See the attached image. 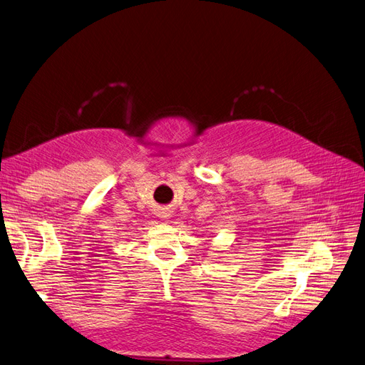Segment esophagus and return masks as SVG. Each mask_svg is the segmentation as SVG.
<instances>
[{
  "label": "esophagus",
  "mask_w": 365,
  "mask_h": 365,
  "mask_svg": "<svg viewBox=\"0 0 365 365\" xmlns=\"http://www.w3.org/2000/svg\"><path fill=\"white\" fill-rule=\"evenodd\" d=\"M160 216H161L163 219H169V217H170V212H161Z\"/></svg>",
  "instance_id": "1"
}]
</instances>
